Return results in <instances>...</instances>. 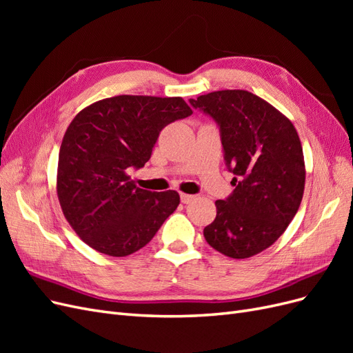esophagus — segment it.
I'll use <instances>...</instances> for the list:
<instances>
[{
    "mask_svg": "<svg viewBox=\"0 0 353 353\" xmlns=\"http://www.w3.org/2000/svg\"><path fill=\"white\" fill-rule=\"evenodd\" d=\"M196 199V196H191V194H185V193H181V201L184 203V205H188Z\"/></svg>",
    "mask_w": 353,
    "mask_h": 353,
    "instance_id": "obj_1",
    "label": "esophagus"
}]
</instances>
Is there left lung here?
Listing matches in <instances>:
<instances>
[{"label": "left lung", "instance_id": "1", "mask_svg": "<svg viewBox=\"0 0 353 353\" xmlns=\"http://www.w3.org/2000/svg\"><path fill=\"white\" fill-rule=\"evenodd\" d=\"M221 128L225 162L236 175L216 218L203 230L209 245L232 259L263 252L281 237L301 206L305 159L287 116L245 90H222L190 100Z\"/></svg>", "mask_w": 353, "mask_h": 353}]
</instances>
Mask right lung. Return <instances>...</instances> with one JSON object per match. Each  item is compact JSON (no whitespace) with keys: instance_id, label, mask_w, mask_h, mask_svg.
<instances>
[{"instance_id":"add662e5","label":"right lung","mask_w":353,"mask_h":353,"mask_svg":"<svg viewBox=\"0 0 353 353\" xmlns=\"http://www.w3.org/2000/svg\"><path fill=\"white\" fill-rule=\"evenodd\" d=\"M190 114L181 97L116 95L73 117L60 145L56 188L63 215L83 243L123 258L154 237L179 194L143 190L128 172L148 162L166 125Z\"/></svg>"}]
</instances>
